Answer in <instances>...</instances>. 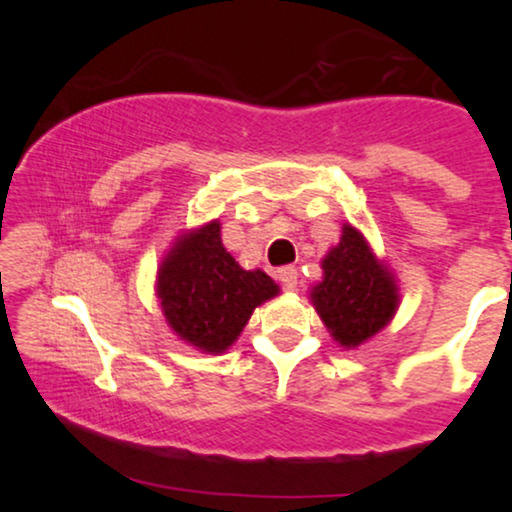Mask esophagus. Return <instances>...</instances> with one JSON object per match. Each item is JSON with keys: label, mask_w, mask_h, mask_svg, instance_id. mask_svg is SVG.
<instances>
[{"label": "esophagus", "mask_w": 512, "mask_h": 512, "mask_svg": "<svg viewBox=\"0 0 512 512\" xmlns=\"http://www.w3.org/2000/svg\"><path fill=\"white\" fill-rule=\"evenodd\" d=\"M277 277H279V282H282L284 289L293 291V289H296V286H298V270L293 268V265H286V268H279V270H277Z\"/></svg>", "instance_id": "1"}]
</instances>
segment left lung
<instances>
[{
    "instance_id": "1",
    "label": "left lung",
    "mask_w": 512,
    "mask_h": 512,
    "mask_svg": "<svg viewBox=\"0 0 512 512\" xmlns=\"http://www.w3.org/2000/svg\"><path fill=\"white\" fill-rule=\"evenodd\" d=\"M324 279L310 298L328 333L352 349L389 324L398 307V286L387 265L377 261L359 230L345 223L342 237L321 261Z\"/></svg>"
}]
</instances>
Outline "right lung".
Returning <instances> with one entry per match:
<instances>
[{
	"label": "right lung",
	"mask_w": 512,
	"mask_h": 512,
	"mask_svg": "<svg viewBox=\"0 0 512 512\" xmlns=\"http://www.w3.org/2000/svg\"><path fill=\"white\" fill-rule=\"evenodd\" d=\"M156 289L172 331L209 354L226 352L256 307L279 293L263 270L235 263L221 242L219 221L177 237L160 263Z\"/></svg>",
	"instance_id": "1"
}]
</instances>
